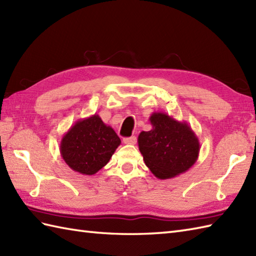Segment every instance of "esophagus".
Returning <instances> with one entry per match:
<instances>
[{
    "mask_svg": "<svg viewBox=\"0 0 256 256\" xmlns=\"http://www.w3.org/2000/svg\"><path fill=\"white\" fill-rule=\"evenodd\" d=\"M136 138L135 136H131V138H123V143L124 144H135L136 143Z\"/></svg>",
    "mask_w": 256,
    "mask_h": 256,
    "instance_id": "esophagus-1",
    "label": "esophagus"
}]
</instances>
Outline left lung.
Returning a JSON list of instances; mask_svg holds the SVG:
<instances>
[{
    "instance_id": "1",
    "label": "left lung",
    "mask_w": 256,
    "mask_h": 256,
    "mask_svg": "<svg viewBox=\"0 0 256 256\" xmlns=\"http://www.w3.org/2000/svg\"><path fill=\"white\" fill-rule=\"evenodd\" d=\"M152 130L140 132L138 150L145 165L158 179H170L186 172L197 162L200 143L186 121L162 112L150 118Z\"/></svg>"
}]
</instances>
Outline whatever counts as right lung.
I'll return each mask as SVG.
<instances>
[{"mask_svg":"<svg viewBox=\"0 0 256 256\" xmlns=\"http://www.w3.org/2000/svg\"><path fill=\"white\" fill-rule=\"evenodd\" d=\"M120 144L114 130L94 114L78 120L64 134L59 150L74 172L90 176L108 164Z\"/></svg>","mask_w":256,"mask_h":256,"instance_id":"right-lung-1","label":"right lung"}]
</instances>
